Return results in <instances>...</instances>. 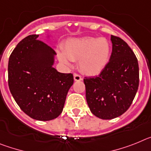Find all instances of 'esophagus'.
<instances>
[{"label":"esophagus","instance_id":"esophagus-1","mask_svg":"<svg viewBox=\"0 0 151 151\" xmlns=\"http://www.w3.org/2000/svg\"><path fill=\"white\" fill-rule=\"evenodd\" d=\"M74 80L75 81H82V77H81L79 74H74Z\"/></svg>","mask_w":151,"mask_h":151}]
</instances>
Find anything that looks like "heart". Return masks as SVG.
Returning <instances> with one entry per match:
<instances>
[{
    "mask_svg": "<svg viewBox=\"0 0 151 151\" xmlns=\"http://www.w3.org/2000/svg\"><path fill=\"white\" fill-rule=\"evenodd\" d=\"M111 55V45L106 38L83 37L69 39L63 52L58 54L63 65L70 67L71 61H79V68L88 75L100 74L108 65Z\"/></svg>",
    "mask_w": 151,
    "mask_h": 151,
    "instance_id": "heart-1",
    "label": "heart"
}]
</instances>
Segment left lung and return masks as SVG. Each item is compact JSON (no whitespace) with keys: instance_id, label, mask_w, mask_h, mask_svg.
<instances>
[{"instance_id":"8db88e82","label":"left lung","mask_w":151,"mask_h":151,"mask_svg":"<svg viewBox=\"0 0 151 151\" xmlns=\"http://www.w3.org/2000/svg\"><path fill=\"white\" fill-rule=\"evenodd\" d=\"M112 55L99 75L85 77L86 99L90 111L102 119H112L126 112L139 85L137 59L124 40L111 36Z\"/></svg>"}]
</instances>
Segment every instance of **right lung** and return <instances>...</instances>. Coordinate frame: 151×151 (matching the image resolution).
Returning a JSON list of instances; mask_svg holds the SVG:
<instances>
[{
    "label": "right lung",
    "instance_id": "obj_1",
    "mask_svg": "<svg viewBox=\"0 0 151 151\" xmlns=\"http://www.w3.org/2000/svg\"><path fill=\"white\" fill-rule=\"evenodd\" d=\"M38 37L27 36L14 48L9 58L8 84L25 113L36 120L49 121L62 112L74 77L54 68L55 52Z\"/></svg>",
    "mask_w": 151,
    "mask_h": 151
}]
</instances>
